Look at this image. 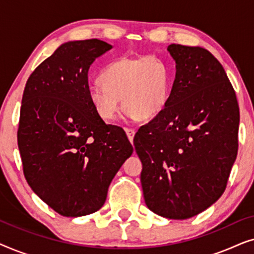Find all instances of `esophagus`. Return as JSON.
I'll use <instances>...</instances> for the list:
<instances>
[{
  "mask_svg": "<svg viewBox=\"0 0 254 254\" xmlns=\"http://www.w3.org/2000/svg\"><path fill=\"white\" fill-rule=\"evenodd\" d=\"M125 131H126L128 140H129L130 142H133V138L135 135V130L133 129V128H125Z\"/></svg>",
  "mask_w": 254,
  "mask_h": 254,
  "instance_id": "obj_1",
  "label": "esophagus"
}]
</instances>
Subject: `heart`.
<instances>
[{"label":"heart","mask_w":254,"mask_h":254,"mask_svg":"<svg viewBox=\"0 0 254 254\" xmlns=\"http://www.w3.org/2000/svg\"><path fill=\"white\" fill-rule=\"evenodd\" d=\"M99 81L89 86L88 96L100 119L112 121L121 99L127 114L147 120L168 104L171 71L165 61L154 55L119 58L103 69Z\"/></svg>","instance_id":"b5f03b06"}]
</instances>
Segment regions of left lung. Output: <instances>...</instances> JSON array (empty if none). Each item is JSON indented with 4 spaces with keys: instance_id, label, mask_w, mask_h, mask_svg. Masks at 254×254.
I'll use <instances>...</instances> for the list:
<instances>
[{
    "instance_id": "8db88e82",
    "label": "left lung",
    "mask_w": 254,
    "mask_h": 254,
    "mask_svg": "<svg viewBox=\"0 0 254 254\" xmlns=\"http://www.w3.org/2000/svg\"><path fill=\"white\" fill-rule=\"evenodd\" d=\"M176 78L164 110L134 137L145 204L186 220L220 199L237 157L239 107L209 51L172 44Z\"/></svg>"
}]
</instances>
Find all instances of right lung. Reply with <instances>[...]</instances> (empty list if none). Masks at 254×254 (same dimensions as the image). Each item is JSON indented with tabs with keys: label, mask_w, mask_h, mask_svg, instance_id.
<instances>
[{
	"label": "right lung",
	"mask_w": 254,
	"mask_h": 254,
	"mask_svg": "<svg viewBox=\"0 0 254 254\" xmlns=\"http://www.w3.org/2000/svg\"><path fill=\"white\" fill-rule=\"evenodd\" d=\"M112 45L69 41L27 79L17 141L31 189L62 216L103 207L107 190L133 147L123 128L107 125L89 100L88 71Z\"/></svg>",
	"instance_id": "obj_1"
}]
</instances>
